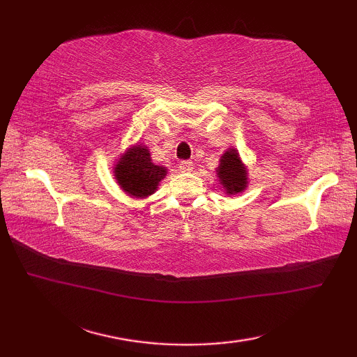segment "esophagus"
<instances>
[{
    "mask_svg": "<svg viewBox=\"0 0 357 357\" xmlns=\"http://www.w3.org/2000/svg\"><path fill=\"white\" fill-rule=\"evenodd\" d=\"M178 169H179V172H183V173H190L193 170V162H190V161H181L179 165H178Z\"/></svg>",
    "mask_w": 357,
    "mask_h": 357,
    "instance_id": "esophagus-1",
    "label": "esophagus"
}]
</instances>
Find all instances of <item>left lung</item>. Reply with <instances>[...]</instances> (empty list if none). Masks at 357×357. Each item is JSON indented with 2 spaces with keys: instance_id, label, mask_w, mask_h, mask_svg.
Segmentation results:
<instances>
[{
  "instance_id": "1",
  "label": "left lung",
  "mask_w": 357,
  "mask_h": 357,
  "mask_svg": "<svg viewBox=\"0 0 357 357\" xmlns=\"http://www.w3.org/2000/svg\"><path fill=\"white\" fill-rule=\"evenodd\" d=\"M216 174L224 192L230 196L242 193L248 187L247 165L242 162L238 150L233 147L227 149L219 159Z\"/></svg>"
}]
</instances>
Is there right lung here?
<instances>
[{
	"mask_svg": "<svg viewBox=\"0 0 357 357\" xmlns=\"http://www.w3.org/2000/svg\"><path fill=\"white\" fill-rule=\"evenodd\" d=\"M113 176L121 190L135 199H146L167 176V167L151 161L149 147L133 144L113 164Z\"/></svg>",
	"mask_w": 357,
	"mask_h": 357,
	"instance_id": "right-lung-1",
	"label": "right lung"
}]
</instances>
